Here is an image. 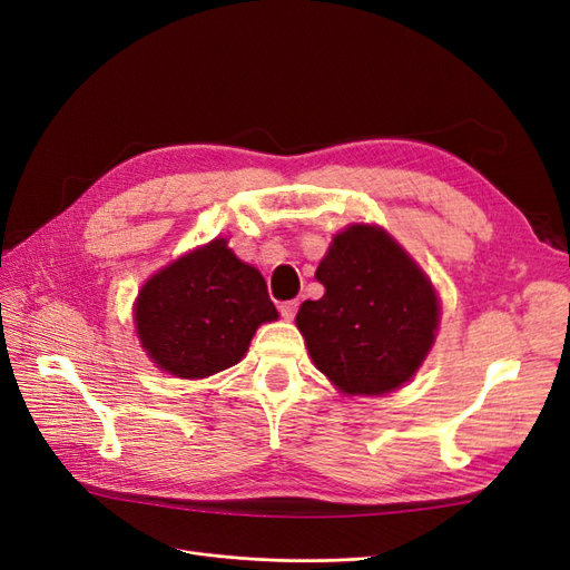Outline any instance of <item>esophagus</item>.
Wrapping results in <instances>:
<instances>
[{
    "instance_id": "esophagus-1",
    "label": "esophagus",
    "mask_w": 570,
    "mask_h": 570,
    "mask_svg": "<svg viewBox=\"0 0 570 570\" xmlns=\"http://www.w3.org/2000/svg\"><path fill=\"white\" fill-rule=\"evenodd\" d=\"M278 308H281V314H283L285 321H292V318H295V314H297L299 302L297 299H289V302H283Z\"/></svg>"
}]
</instances>
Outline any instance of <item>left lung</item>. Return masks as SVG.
Segmentation results:
<instances>
[{
	"label": "left lung",
	"mask_w": 570,
	"mask_h": 570,
	"mask_svg": "<svg viewBox=\"0 0 570 570\" xmlns=\"http://www.w3.org/2000/svg\"><path fill=\"white\" fill-rule=\"evenodd\" d=\"M325 295L299 306L297 327L321 373L347 394H385L406 383L433 347V285L394 239L350 226L316 271Z\"/></svg>",
	"instance_id": "8db88e82"
}]
</instances>
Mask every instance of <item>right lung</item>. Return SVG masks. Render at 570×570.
I'll use <instances>...</instances> for the list:
<instances>
[{"mask_svg": "<svg viewBox=\"0 0 570 570\" xmlns=\"http://www.w3.org/2000/svg\"><path fill=\"white\" fill-rule=\"evenodd\" d=\"M275 318L264 275L239 262L223 237L159 271L135 304L142 347L178 377H206L237 364L256 327Z\"/></svg>", "mask_w": 570, "mask_h": 570, "instance_id": "right-lung-1", "label": "right lung"}]
</instances>
